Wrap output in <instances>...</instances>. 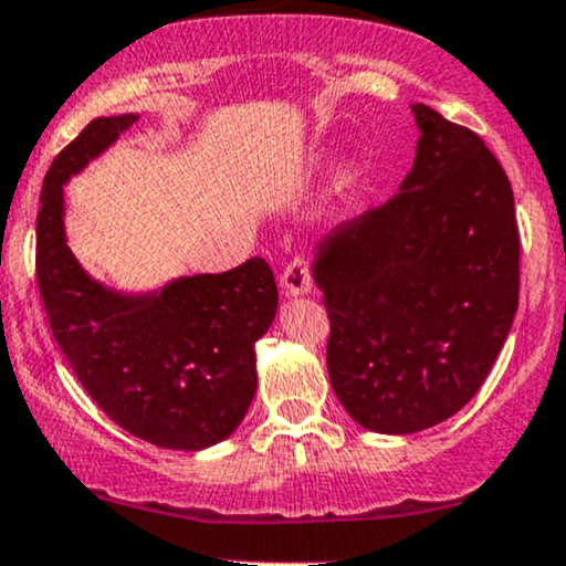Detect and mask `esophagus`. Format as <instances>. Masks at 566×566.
<instances>
[{
  "instance_id": "esophagus-1",
  "label": "esophagus",
  "mask_w": 566,
  "mask_h": 566,
  "mask_svg": "<svg viewBox=\"0 0 566 566\" xmlns=\"http://www.w3.org/2000/svg\"><path fill=\"white\" fill-rule=\"evenodd\" d=\"M281 289L285 296H298V294H310L312 291V264L310 259L296 256L289 268L283 270L281 275Z\"/></svg>"
}]
</instances>
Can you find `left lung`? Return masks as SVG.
<instances>
[{"label":"left lung","mask_w":566,"mask_h":566,"mask_svg":"<svg viewBox=\"0 0 566 566\" xmlns=\"http://www.w3.org/2000/svg\"><path fill=\"white\" fill-rule=\"evenodd\" d=\"M402 190L325 238L315 281L328 312V376L357 423L413 434L467 405L520 304L511 182L484 139L413 105Z\"/></svg>","instance_id":"obj_1"}]
</instances>
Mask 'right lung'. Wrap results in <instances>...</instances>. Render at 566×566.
Returning a JSON list of instances; mask_svg holds the SVG:
<instances>
[{"label":"right lung","instance_id":"add662e5","mask_svg":"<svg viewBox=\"0 0 566 566\" xmlns=\"http://www.w3.org/2000/svg\"><path fill=\"white\" fill-rule=\"evenodd\" d=\"M135 122L95 118L46 169L39 294L60 352L113 423L158 448L201 450L230 437L254 400V344L275 317L277 285L262 256L139 298L86 277L65 245L63 182Z\"/></svg>","mask_w":566,"mask_h":566}]
</instances>
